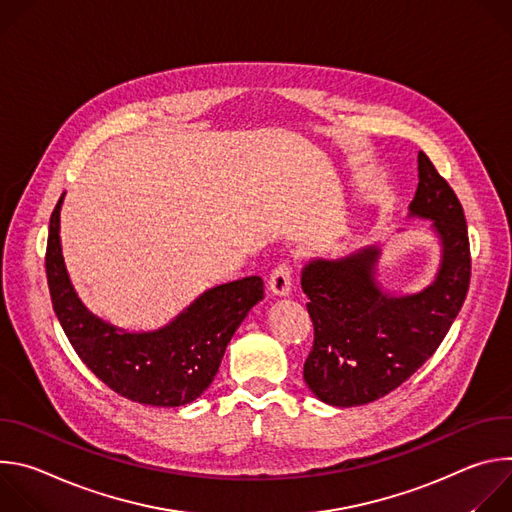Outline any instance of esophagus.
Listing matches in <instances>:
<instances>
[{"label": "esophagus", "instance_id": "34e87169", "mask_svg": "<svg viewBox=\"0 0 512 512\" xmlns=\"http://www.w3.org/2000/svg\"><path fill=\"white\" fill-rule=\"evenodd\" d=\"M291 265L289 263H279L271 275H269V291L273 296H287L291 289Z\"/></svg>", "mask_w": 512, "mask_h": 512}]
</instances>
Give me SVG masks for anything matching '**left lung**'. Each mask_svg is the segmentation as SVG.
Instances as JSON below:
<instances>
[{
  "label": "left lung",
  "instance_id": "obj_1",
  "mask_svg": "<svg viewBox=\"0 0 512 512\" xmlns=\"http://www.w3.org/2000/svg\"><path fill=\"white\" fill-rule=\"evenodd\" d=\"M417 164L409 210L431 218L442 241V267L431 285L413 296L385 294L375 279L379 247L312 261L302 273L314 324L304 381L328 405H364L403 385L442 344L466 300L472 259L464 208L423 152Z\"/></svg>",
  "mask_w": 512,
  "mask_h": 512
}]
</instances>
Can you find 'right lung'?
<instances>
[{"label":"right lung","mask_w":512,"mask_h":512,"mask_svg":"<svg viewBox=\"0 0 512 512\" xmlns=\"http://www.w3.org/2000/svg\"><path fill=\"white\" fill-rule=\"evenodd\" d=\"M60 204L62 196L50 216L46 277L54 314L79 358L109 389L135 403L180 407L200 397L235 330L263 300V279L251 275L204 291L162 330H117L89 314L68 281L58 237Z\"/></svg>","instance_id":"obj_1"}]
</instances>
